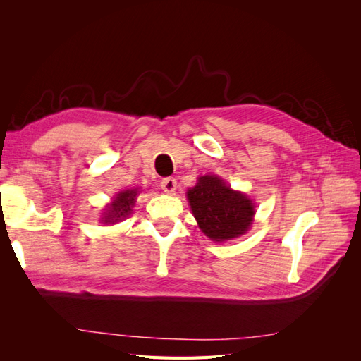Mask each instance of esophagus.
Masks as SVG:
<instances>
[{"mask_svg":"<svg viewBox=\"0 0 361 361\" xmlns=\"http://www.w3.org/2000/svg\"><path fill=\"white\" fill-rule=\"evenodd\" d=\"M176 187H178V182L174 178H166L161 180V188L167 194H173L174 191H176Z\"/></svg>","mask_w":361,"mask_h":361,"instance_id":"obj_1","label":"esophagus"}]
</instances>
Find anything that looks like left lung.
Returning <instances> with one entry per match:
<instances>
[{
	"label": "left lung",
	"instance_id": "left-lung-1",
	"mask_svg": "<svg viewBox=\"0 0 361 361\" xmlns=\"http://www.w3.org/2000/svg\"><path fill=\"white\" fill-rule=\"evenodd\" d=\"M187 199L202 232L215 243L247 233L253 223L255 204L248 195L232 190L215 174L200 176Z\"/></svg>",
	"mask_w": 361,
	"mask_h": 361
}]
</instances>
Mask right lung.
Masks as SVG:
<instances>
[{"instance_id": "right-lung-1", "label": "right lung", "mask_w": 361, "mask_h": 361, "mask_svg": "<svg viewBox=\"0 0 361 361\" xmlns=\"http://www.w3.org/2000/svg\"><path fill=\"white\" fill-rule=\"evenodd\" d=\"M137 194H138L137 190L120 191L116 195V199L108 204L101 221L104 224H114L117 221H122L123 218H126L130 214V211H133Z\"/></svg>"}]
</instances>
